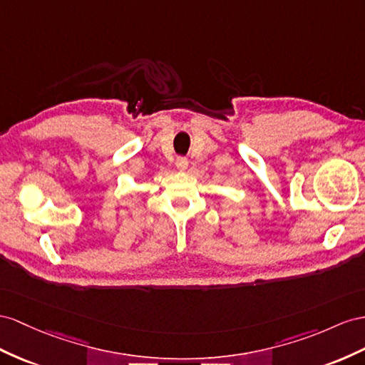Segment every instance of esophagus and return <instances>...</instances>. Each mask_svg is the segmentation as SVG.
Segmentation results:
<instances>
[{
  "label": "esophagus",
  "mask_w": 365,
  "mask_h": 365,
  "mask_svg": "<svg viewBox=\"0 0 365 365\" xmlns=\"http://www.w3.org/2000/svg\"><path fill=\"white\" fill-rule=\"evenodd\" d=\"M188 165H190V162L186 160L185 157H179L175 160V166H177V170L179 171H185V170H188Z\"/></svg>",
  "instance_id": "34e87169"
}]
</instances>
